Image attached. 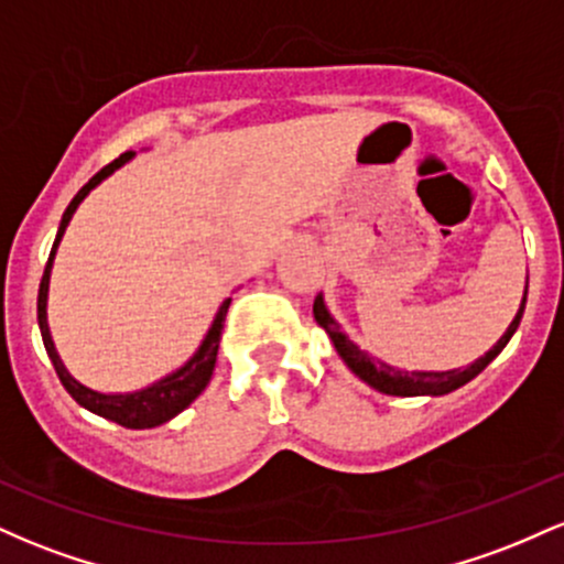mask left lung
<instances>
[{
    "mask_svg": "<svg viewBox=\"0 0 564 564\" xmlns=\"http://www.w3.org/2000/svg\"><path fill=\"white\" fill-rule=\"evenodd\" d=\"M525 302H528V283H525V291H522L520 310H517V315L511 318L509 328L503 332L501 339H498L496 345L482 355V358H477L475 364H469L467 368H451V371H400V368H394L390 364H384V360L368 355L366 349H360L345 334V328H341V323L332 315V310H328L326 304V296L323 294L315 296L313 315L323 332L328 334V339H332L336 355H339L349 371H352L360 381H366L368 387H373L377 392L394 394V398H419V394L437 398V394H448L453 390H458V387H464L467 381L475 379L477 373L490 364V360H496V355L507 347V341L514 336L517 326H520L522 313H525Z\"/></svg>",
    "mask_w": 564,
    "mask_h": 564,
    "instance_id": "obj_1",
    "label": "left lung"
}]
</instances>
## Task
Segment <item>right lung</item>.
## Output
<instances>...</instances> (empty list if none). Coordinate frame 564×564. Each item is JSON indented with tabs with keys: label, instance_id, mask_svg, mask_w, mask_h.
Here are the masks:
<instances>
[{
	"label": "right lung",
	"instance_id": "obj_1",
	"mask_svg": "<svg viewBox=\"0 0 564 564\" xmlns=\"http://www.w3.org/2000/svg\"><path fill=\"white\" fill-rule=\"evenodd\" d=\"M134 156H138L134 151L121 153L113 164H108L106 170L97 172L95 177L89 180V183L84 185L79 193H76L74 200L68 204V209L63 212L61 228H57L47 268H44L42 283H39L36 315H39V332H42L44 349H47L50 360H53V366H55L57 377H61V381H63V387H66L68 394L76 400V403H79L82 408H87V411L95 413V416H102V419H108V422L127 426V430H153V426L172 422L177 413H183L185 408L206 390V384H209L212 373H215L217 349H219V339H223V326H225V315H228V307H230V296L219 304L209 332L204 334V339H200L196 352H193L183 366L174 368V371L166 373V377L151 381L148 387H140V390H132V392H100V390H93V387L82 384V381L68 371L66 364H63L61 355H57L53 334H50V323H47L50 275H53V262L57 254V246H61V241H63V232H66L70 217H74V212L79 209L82 200L87 198L89 193H93L95 187L102 183V180L111 177L116 170H121V166L129 164Z\"/></svg>",
	"mask_w": 564,
	"mask_h": 564
}]
</instances>
